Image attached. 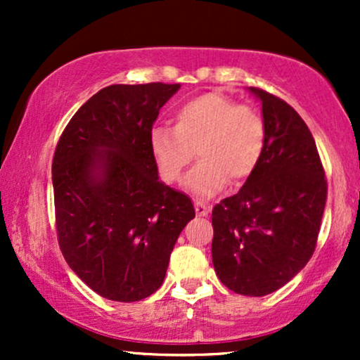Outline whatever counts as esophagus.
I'll use <instances>...</instances> for the list:
<instances>
[{
	"label": "esophagus",
	"instance_id": "1",
	"mask_svg": "<svg viewBox=\"0 0 360 360\" xmlns=\"http://www.w3.org/2000/svg\"><path fill=\"white\" fill-rule=\"evenodd\" d=\"M194 212H196L198 217H208L210 206L201 203V201H194Z\"/></svg>",
	"mask_w": 360,
	"mask_h": 360
}]
</instances>
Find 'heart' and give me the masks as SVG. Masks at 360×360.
<instances>
[{"label":"heart","instance_id":"obj_1","mask_svg":"<svg viewBox=\"0 0 360 360\" xmlns=\"http://www.w3.org/2000/svg\"><path fill=\"white\" fill-rule=\"evenodd\" d=\"M148 147L166 184L179 183L196 150L200 162L186 177V188L212 198L229 179L242 183L254 174L266 150V122L257 110L210 91L177 106L174 127H152Z\"/></svg>","mask_w":360,"mask_h":360}]
</instances>
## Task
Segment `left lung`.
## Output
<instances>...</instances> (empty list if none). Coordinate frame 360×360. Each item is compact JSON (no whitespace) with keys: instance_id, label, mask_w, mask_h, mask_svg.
Masks as SVG:
<instances>
[{"instance_id":"left-lung-1","label":"left lung","mask_w":360,"mask_h":360,"mask_svg":"<svg viewBox=\"0 0 360 360\" xmlns=\"http://www.w3.org/2000/svg\"><path fill=\"white\" fill-rule=\"evenodd\" d=\"M249 91L262 103L266 150L240 191L213 208L212 257L226 288L266 296L311 259L326 179L315 139L295 108L264 89Z\"/></svg>"}]
</instances>
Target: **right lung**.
I'll use <instances>...</instances> for the list:
<instances>
[{
  "label": "right lung",
  "instance_id": "right-lung-1",
  "mask_svg": "<svg viewBox=\"0 0 360 360\" xmlns=\"http://www.w3.org/2000/svg\"><path fill=\"white\" fill-rule=\"evenodd\" d=\"M181 84H113L62 131L52 160L59 245L94 292L131 303L164 283L191 200L159 181L148 134Z\"/></svg>",
  "mask_w": 360,
  "mask_h": 360
}]
</instances>
